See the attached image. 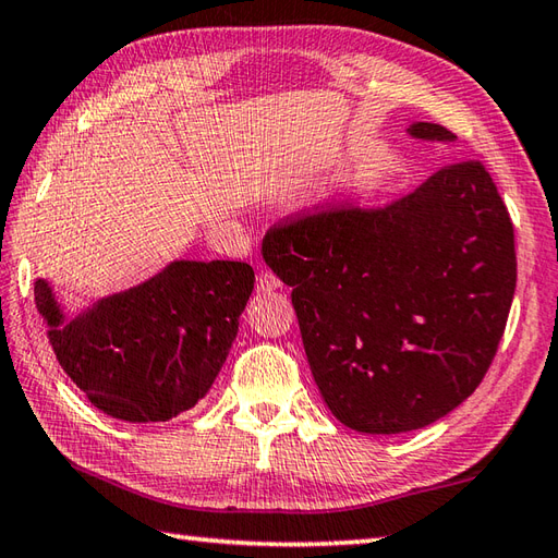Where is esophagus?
I'll list each match as a JSON object with an SVG mask.
<instances>
[{
    "label": "esophagus",
    "mask_w": 558,
    "mask_h": 558,
    "mask_svg": "<svg viewBox=\"0 0 558 558\" xmlns=\"http://www.w3.org/2000/svg\"><path fill=\"white\" fill-rule=\"evenodd\" d=\"M281 287V281L277 275H271V271H263L257 279V291L259 293H269V291H277Z\"/></svg>",
    "instance_id": "obj_1"
}]
</instances>
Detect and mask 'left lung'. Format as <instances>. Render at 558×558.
Listing matches in <instances>:
<instances>
[{"label":"left lung","instance_id":"left-lung-1","mask_svg":"<svg viewBox=\"0 0 558 558\" xmlns=\"http://www.w3.org/2000/svg\"><path fill=\"white\" fill-rule=\"evenodd\" d=\"M415 141L456 143L415 121ZM263 259L291 303L331 415L363 435L437 423L485 377L515 291L513 225L480 162L439 169L389 207L269 229Z\"/></svg>","mask_w":558,"mask_h":558}]
</instances>
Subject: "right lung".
Wrapping results in <instances>:
<instances>
[{"mask_svg": "<svg viewBox=\"0 0 558 558\" xmlns=\"http://www.w3.org/2000/svg\"><path fill=\"white\" fill-rule=\"evenodd\" d=\"M253 287L247 263L171 259L76 317L35 279V305L59 365L95 408L123 423H167L215 384Z\"/></svg>", "mask_w": 558, "mask_h": 558, "instance_id": "right-lung-1", "label": "right lung"}]
</instances>
